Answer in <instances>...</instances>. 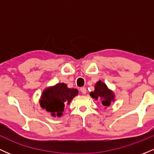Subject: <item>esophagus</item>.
I'll list each match as a JSON object with an SVG mask.
<instances>
[{"label":"esophagus","mask_w":154,"mask_h":154,"mask_svg":"<svg viewBox=\"0 0 154 154\" xmlns=\"http://www.w3.org/2000/svg\"><path fill=\"white\" fill-rule=\"evenodd\" d=\"M79 91H81V93H82V94H85V93H87V89H86V88H85V87L80 88Z\"/></svg>","instance_id":"obj_1"}]
</instances>
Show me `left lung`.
I'll use <instances>...</instances> for the list:
<instances>
[{
    "label": "left lung",
    "instance_id": "left-lung-1",
    "mask_svg": "<svg viewBox=\"0 0 154 154\" xmlns=\"http://www.w3.org/2000/svg\"><path fill=\"white\" fill-rule=\"evenodd\" d=\"M91 96L95 100L100 99L104 106H109L114 100V94L108 89L107 86L101 81H98L95 85L94 92L90 93Z\"/></svg>",
    "mask_w": 154,
    "mask_h": 154
}]
</instances>
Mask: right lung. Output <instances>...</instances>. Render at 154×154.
Masks as SVG:
<instances>
[{"mask_svg":"<svg viewBox=\"0 0 154 154\" xmlns=\"http://www.w3.org/2000/svg\"><path fill=\"white\" fill-rule=\"evenodd\" d=\"M78 94L77 89H70L64 83H59L54 87L47 88L42 95L40 106L51 113V115H62L65 105Z\"/></svg>","mask_w":154,"mask_h":154,"instance_id":"obj_1","label":"right lung"}]
</instances>
